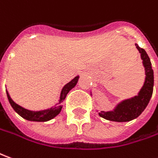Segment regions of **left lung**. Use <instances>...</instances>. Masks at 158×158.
<instances>
[{
    "mask_svg": "<svg viewBox=\"0 0 158 158\" xmlns=\"http://www.w3.org/2000/svg\"><path fill=\"white\" fill-rule=\"evenodd\" d=\"M136 47L141 53L143 65L145 70L146 76L144 84L138 93V96L120 102L116 106L115 109L111 111L102 110L98 113L101 118L115 122H128L134 118H137L144 110L151 100L154 85V74L151 67V60L144 49L139 48L138 44H136Z\"/></svg>",
    "mask_w": 158,
    "mask_h": 158,
    "instance_id": "left-lung-1",
    "label": "left lung"
}]
</instances>
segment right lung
I'll list each match as a JSON object with an SVG mask.
<instances>
[{"instance_id": "1", "label": "right lung", "mask_w": 158, "mask_h": 158, "mask_svg": "<svg viewBox=\"0 0 158 158\" xmlns=\"http://www.w3.org/2000/svg\"><path fill=\"white\" fill-rule=\"evenodd\" d=\"M79 76L75 77L74 79H72L69 83H67L65 85V86L63 87L62 91L60 93V102L59 104H60L63 102V100L65 99L67 93L70 92V90H72L73 88L76 85V84L78 83V80H79ZM7 96L8 98V101L10 103V105L13 107V109L15 110L16 112L22 117L23 118L28 120V121H35V122H47L48 120L52 119L53 118H55L60 112L61 109H62V106H54L52 107L50 109L48 110H39V111H34V110H27L25 108L21 107L19 105H17L15 102L13 101L9 94L7 93Z\"/></svg>"}]
</instances>
